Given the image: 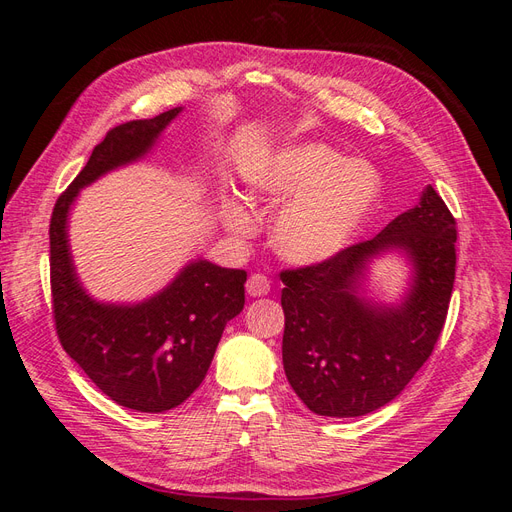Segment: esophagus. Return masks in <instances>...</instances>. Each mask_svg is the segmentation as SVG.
<instances>
[{
    "instance_id": "34e87169",
    "label": "esophagus",
    "mask_w": 512,
    "mask_h": 512,
    "mask_svg": "<svg viewBox=\"0 0 512 512\" xmlns=\"http://www.w3.org/2000/svg\"><path fill=\"white\" fill-rule=\"evenodd\" d=\"M245 288H247V294H250L252 299H256V297H267L269 290H271V282L267 280L265 275L254 273V275L250 277V280H247Z\"/></svg>"
}]
</instances>
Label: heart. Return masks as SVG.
<instances>
[{
    "label": "heart",
    "mask_w": 512,
    "mask_h": 512,
    "mask_svg": "<svg viewBox=\"0 0 512 512\" xmlns=\"http://www.w3.org/2000/svg\"><path fill=\"white\" fill-rule=\"evenodd\" d=\"M252 194L269 209L275 254L294 267H316L344 252L359 235L380 196L376 170L344 158L324 143L275 147L250 173ZM226 228L235 237L252 235L254 220L241 203L226 209Z\"/></svg>",
    "instance_id": "heart-1"
}]
</instances>
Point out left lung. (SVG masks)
Wrapping results in <instances>:
<instances>
[{"mask_svg": "<svg viewBox=\"0 0 512 512\" xmlns=\"http://www.w3.org/2000/svg\"><path fill=\"white\" fill-rule=\"evenodd\" d=\"M455 218L427 185L418 203L374 239L316 267L282 273V361L294 393L320 416L350 418L393 401L429 359L455 282ZM409 267L405 292L368 290L378 259Z\"/></svg>", "mask_w": 512, "mask_h": 512, "instance_id": "left-lung-1", "label": "left lung"}]
</instances>
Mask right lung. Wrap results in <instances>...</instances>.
I'll list each match as a JSON object with an SVG mask.
<instances>
[{"mask_svg":"<svg viewBox=\"0 0 512 512\" xmlns=\"http://www.w3.org/2000/svg\"><path fill=\"white\" fill-rule=\"evenodd\" d=\"M183 106L123 123L91 151L51 218V288L57 335L70 359L115 404L166 412L205 380L226 322L245 305L247 273L192 258L164 288L141 301H100L79 277L70 215L81 190L113 170L143 162Z\"/></svg>","mask_w":512,"mask_h":512,"instance_id":"1","label":"right lung"}]
</instances>
